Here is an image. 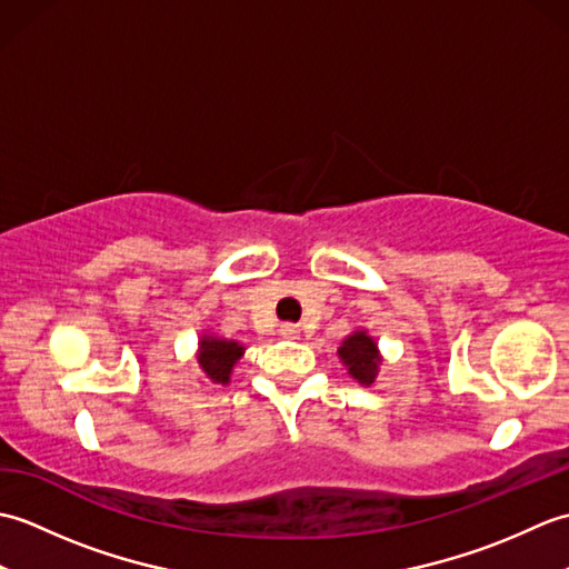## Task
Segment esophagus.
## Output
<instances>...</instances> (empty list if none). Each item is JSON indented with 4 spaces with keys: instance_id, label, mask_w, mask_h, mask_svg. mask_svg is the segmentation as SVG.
<instances>
[{
    "instance_id": "obj_1",
    "label": "esophagus",
    "mask_w": 569,
    "mask_h": 569,
    "mask_svg": "<svg viewBox=\"0 0 569 569\" xmlns=\"http://www.w3.org/2000/svg\"><path fill=\"white\" fill-rule=\"evenodd\" d=\"M281 335L286 337V340H293V337L300 335V328H298L296 322H283L281 325Z\"/></svg>"
}]
</instances>
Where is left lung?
Here are the masks:
<instances>
[{"mask_svg":"<svg viewBox=\"0 0 569 569\" xmlns=\"http://www.w3.org/2000/svg\"><path fill=\"white\" fill-rule=\"evenodd\" d=\"M340 357L347 365L349 373L359 381V383H373V377L379 371V352H377V342L367 337L365 332H355L349 335L347 340L340 347Z\"/></svg>","mask_w":569,"mask_h":569,"instance_id":"obj_1","label":"left lung"}]
</instances>
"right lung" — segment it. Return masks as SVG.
Wrapping results in <instances>:
<instances>
[{"label": "right lung", "instance_id": "1", "mask_svg": "<svg viewBox=\"0 0 569 569\" xmlns=\"http://www.w3.org/2000/svg\"><path fill=\"white\" fill-rule=\"evenodd\" d=\"M244 355V347L237 342L217 340V337H202L198 365L208 373V379L214 383H227L232 373L234 361Z\"/></svg>", "mask_w": 569, "mask_h": 569}]
</instances>
